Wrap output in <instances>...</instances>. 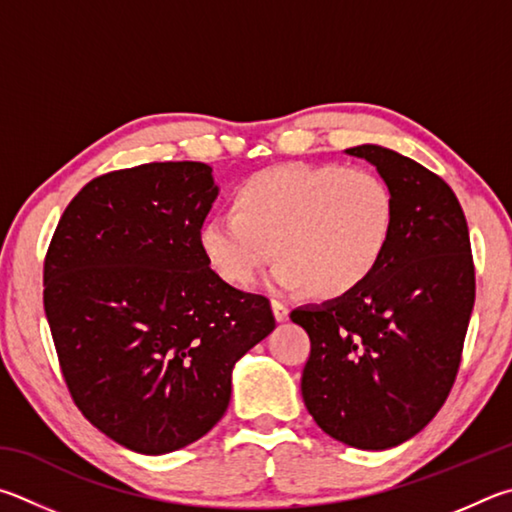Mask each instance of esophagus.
Listing matches in <instances>:
<instances>
[{
  "mask_svg": "<svg viewBox=\"0 0 512 512\" xmlns=\"http://www.w3.org/2000/svg\"><path fill=\"white\" fill-rule=\"evenodd\" d=\"M272 310H274L276 321H285V319H288V315H290V308L285 306V303L279 301V299L272 301Z\"/></svg>",
  "mask_w": 512,
  "mask_h": 512,
  "instance_id": "esophagus-1",
  "label": "esophagus"
}]
</instances>
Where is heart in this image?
I'll return each instance as SVG.
<instances>
[{"label":"heart","instance_id":"obj_1","mask_svg":"<svg viewBox=\"0 0 512 512\" xmlns=\"http://www.w3.org/2000/svg\"><path fill=\"white\" fill-rule=\"evenodd\" d=\"M398 206L371 170L288 164L254 173L233 193V213L202 222L197 242L224 283L249 288L276 258L274 283L339 299L371 279L387 256Z\"/></svg>","mask_w":512,"mask_h":512}]
</instances>
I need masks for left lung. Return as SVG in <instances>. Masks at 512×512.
Wrapping results in <instances>:
<instances>
[{"mask_svg":"<svg viewBox=\"0 0 512 512\" xmlns=\"http://www.w3.org/2000/svg\"><path fill=\"white\" fill-rule=\"evenodd\" d=\"M396 197L387 256L362 288L290 312L306 328L303 402L335 441L389 450L450 396L474 306L468 222L450 186L396 150L355 146Z\"/></svg>","mask_w":512,"mask_h":512,"instance_id":"left-lung-1","label":"left lung"}]
</instances>
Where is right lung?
<instances>
[{
  "instance_id": "add662e5",
  "label": "right lung",
  "mask_w": 512,
  "mask_h": 512,
  "mask_svg": "<svg viewBox=\"0 0 512 512\" xmlns=\"http://www.w3.org/2000/svg\"><path fill=\"white\" fill-rule=\"evenodd\" d=\"M211 166L164 161L83 186L44 258V312L76 407L114 443L168 454L224 416L231 371L276 321L197 242Z\"/></svg>"
}]
</instances>
